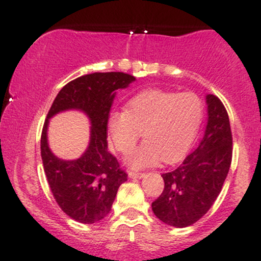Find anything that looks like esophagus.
Listing matches in <instances>:
<instances>
[{
	"mask_svg": "<svg viewBox=\"0 0 261 261\" xmlns=\"http://www.w3.org/2000/svg\"><path fill=\"white\" fill-rule=\"evenodd\" d=\"M128 175H129L130 178H143V175H144V173L134 172V170H129V172H128Z\"/></svg>",
	"mask_w": 261,
	"mask_h": 261,
	"instance_id": "obj_1",
	"label": "esophagus"
}]
</instances>
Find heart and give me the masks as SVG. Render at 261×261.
<instances>
[{
  "label": "heart",
  "instance_id": "obj_1",
  "mask_svg": "<svg viewBox=\"0 0 261 261\" xmlns=\"http://www.w3.org/2000/svg\"><path fill=\"white\" fill-rule=\"evenodd\" d=\"M204 107L197 94L148 89L130 98L127 111L108 116L109 142L128 154L142 137L144 144L128 156L133 167H148L163 161L175 163L192 147L203 122Z\"/></svg>",
  "mask_w": 261,
  "mask_h": 261
}]
</instances>
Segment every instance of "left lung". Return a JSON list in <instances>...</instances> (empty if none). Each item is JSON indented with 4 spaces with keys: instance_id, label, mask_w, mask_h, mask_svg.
<instances>
[{
    "instance_id": "8db88e82",
    "label": "left lung",
    "mask_w": 261,
    "mask_h": 261,
    "mask_svg": "<svg viewBox=\"0 0 261 261\" xmlns=\"http://www.w3.org/2000/svg\"><path fill=\"white\" fill-rule=\"evenodd\" d=\"M208 124L199 145L164 179L163 193L152 203L158 219L175 228L192 225L206 214L221 192L232 156L228 112L214 94L206 96Z\"/></svg>"
}]
</instances>
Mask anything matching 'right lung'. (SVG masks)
<instances>
[{"label":"right lung","mask_w":261,"mask_h":261,"mask_svg":"<svg viewBox=\"0 0 261 261\" xmlns=\"http://www.w3.org/2000/svg\"><path fill=\"white\" fill-rule=\"evenodd\" d=\"M136 81L123 72L91 73L67 83L53 100L41 134V156L51 192L60 208L83 224L102 220L111 212L118 188L128 174L108 150L107 119L116 93ZM66 109H81L90 117L91 141L75 161H62L48 148L46 127L51 116Z\"/></svg>","instance_id":"add662e5"}]
</instances>
